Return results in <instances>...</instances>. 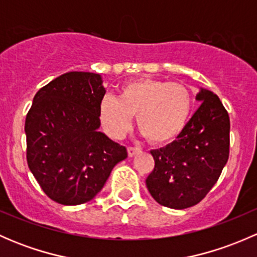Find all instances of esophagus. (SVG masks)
Here are the masks:
<instances>
[{"instance_id":"obj_1","label":"esophagus","mask_w":257,"mask_h":257,"mask_svg":"<svg viewBox=\"0 0 257 257\" xmlns=\"http://www.w3.org/2000/svg\"><path fill=\"white\" fill-rule=\"evenodd\" d=\"M141 152V149L139 148H136V147H129L128 148V155L129 157H134V155H137L138 153Z\"/></svg>"}]
</instances>
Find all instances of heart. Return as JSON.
I'll return each instance as SVG.
<instances>
[{
  "label": "heart",
  "instance_id": "b5f03b06",
  "mask_svg": "<svg viewBox=\"0 0 257 257\" xmlns=\"http://www.w3.org/2000/svg\"><path fill=\"white\" fill-rule=\"evenodd\" d=\"M193 109L191 92L180 83L141 78L121 85L119 97L105 95L99 116L105 132L120 139L137 125L150 143L165 145L183 133Z\"/></svg>",
  "mask_w": 257,
  "mask_h": 257
}]
</instances>
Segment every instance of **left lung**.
Instances as JSON below:
<instances>
[{"instance_id": "1", "label": "left lung", "mask_w": 257, "mask_h": 257, "mask_svg": "<svg viewBox=\"0 0 257 257\" xmlns=\"http://www.w3.org/2000/svg\"><path fill=\"white\" fill-rule=\"evenodd\" d=\"M200 102L177 141L152 150L154 170L145 183L160 205L186 209L196 205L215 185L229 159L230 119L221 100L200 88Z\"/></svg>"}]
</instances>
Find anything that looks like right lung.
<instances>
[{"mask_svg": "<svg viewBox=\"0 0 257 257\" xmlns=\"http://www.w3.org/2000/svg\"><path fill=\"white\" fill-rule=\"evenodd\" d=\"M102 76L68 72L41 88L26 116L27 164L46 195L62 205L92 200L125 147L99 132Z\"/></svg>", "mask_w": 257, "mask_h": 257, "instance_id": "right-lung-1", "label": "right lung"}]
</instances>
